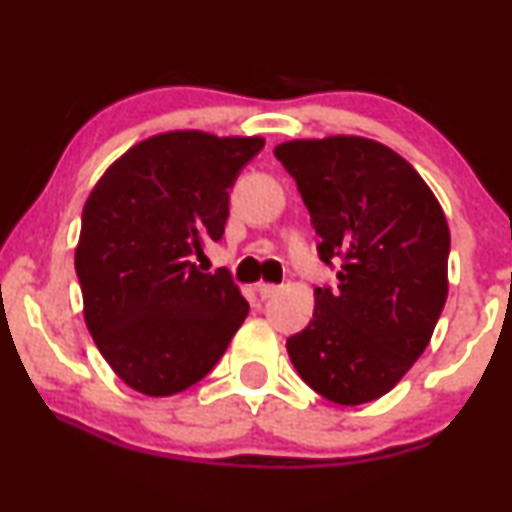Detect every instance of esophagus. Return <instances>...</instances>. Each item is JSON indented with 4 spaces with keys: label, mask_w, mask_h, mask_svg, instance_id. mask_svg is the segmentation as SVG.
<instances>
[{
    "label": "esophagus",
    "mask_w": 512,
    "mask_h": 512,
    "mask_svg": "<svg viewBox=\"0 0 512 512\" xmlns=\"http://www.w3.org/2000/svg\"><path fill=\"white\" fill-rule=\"evenodd\" d=\"M257 293H260L262 300H267L279 293V286H274V283H257Z\"/></svg>",
    "instance_id": "esophagus-1"
}]
</instances>
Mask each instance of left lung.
I'll list each match as a JSON object with an SVG mask.
<instances>
[{
	"instance_id": "8db88e82",
	"label": "left lung",
	"mask_w": 512,
	"mask_h": 512,
	"mask_svg": "<svg viewBox=\"0 0 512 512\" xmlns=\"http://www.w3.org/2000/svg\"><path fill=\"white\" fill-rule=\"evenodd\" d=\"M274 155L298 183L319 257L338 264V288H315V315L286 341L288 357L326 400H377L424 353L446 305V214L412 164L377 140H288Z\"/></svg>"
}]
</instances>
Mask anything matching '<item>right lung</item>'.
Returning a JSON list of instances; mask_svg holds the SVG:
<instances>
[{"instance_id":"add662e5","label":"right lung","mask_w":512,"mask_h":512,"mask_svg":"<svg viewBox=\"0 0 512 512\" xmlns=\"http://www.w3.org/2000/svg\"><path fill=\"white\" fill-rule=\"evenodd\" d=\"M264 138L152 135L90 190L76 245L83 317L104 360L145 396H174L219 362L248 317L226 269L200 272L224 236L229 188Z\"/></svg>"}]
</instances>
